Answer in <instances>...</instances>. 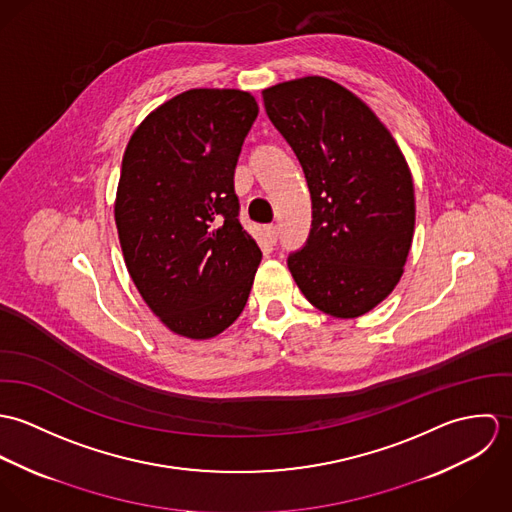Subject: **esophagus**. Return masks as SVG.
<instances>
[{"mask_svg":"<svg viewBox=\"0 0 512 512\" xmlns=\"http://www.w3.org/2000/svg\"><path fill=\"white\" fill-rule=\"evenodd\" d=\"M264 232H266V240L270 242V244H276V240H278V226L276 224H268L266 228H264Z\"/></svg>","mask_w":512,"mask_h":512,"instance_id":"obj_1","label":"esophagus"}]
</instances>
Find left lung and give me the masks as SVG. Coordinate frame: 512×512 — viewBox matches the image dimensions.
I'll return each mask as SVG.
<instances>
[{
  "instance_id": "obj_1",
  "label": "left lung",
  "mask_w": 512,
  "mask_h": 512,
  "mask_svg": "<svg viewBox=\"0 0 512 512\" xmlns=\"http://www.w3.org/2000/svg\"><path fill=\"white\" fill-rule=\"evenodd\" d=\"M262 96L311 193L309 238L288 258L293 280L319 311L361 317L396 288L412 246L406 157L365 102L325 76L280 82Z\"/></svg>"
}]
</instances>
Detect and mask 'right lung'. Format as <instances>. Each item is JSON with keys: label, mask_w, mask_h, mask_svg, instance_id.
Returning <instances> with one entry per match:
<instances>
[{"label": "right lung", "mask_w": 512, "mask_h": 512, "mask_svg": "<svg viewBox=\"0 0 512 512\" xmlns=\"http://www.w3.org/2000/svg\"><path fill=\"white\" fill-rule=\"evenodd\" d=\"M256 116L250 92L193 88L147 114L124 151L114 219L126 268L159 321L187 339L238 319L262 260L234 193Z\"/></svg>", "instance_id": "add662e5"}]
</instances>
